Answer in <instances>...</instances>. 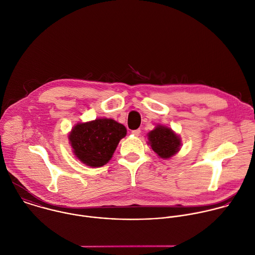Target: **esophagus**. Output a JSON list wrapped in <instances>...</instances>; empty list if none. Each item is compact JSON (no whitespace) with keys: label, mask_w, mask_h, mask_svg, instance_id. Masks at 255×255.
<instances>
[{"label":"esophagus","mask_w":255,"mask_h":255,"mask_svg":"<svg viewBox=\"0 0 255 255\" xmlns=\"http://www.w3.org/2000/svg\"><path fill=\"white\" fill-rule=\"evenodd\" d=\"M140 133H141V130H140V129H136V130H133V131H132V134H133L134 136H139Z\"/></svg>","instance_id":"34e87169"}]
</instances>
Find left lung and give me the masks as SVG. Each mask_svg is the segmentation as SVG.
<instances>
[{
    "mask_svg": "<svg viewBox=\"0 0 255 255\" xmlns=\"http://www.w3.org/2000/svg\"><path fill=\"white\" fill-rule=\"evenodd\" d=\"M149 144L153 151L163 159H169L180 151L181 138L166 126L157 125L148 134Z\"/></svg>",
    "mask_w": 255,
    "mask_h": 255,
    "instance_id": "obj_1",
    "label": "left lung"
}]
</instances>
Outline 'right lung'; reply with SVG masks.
<instances>
[{"instance_id": "add662e5", "label": "right lung", "mask_w": 255, "mask_h": 255, "mask_svg": "<svg viewBox=\"0 0 255 255\" xmlns=\"http://www.w3.org/2000/svg\"><path fill=\"white\" fill-rule=\"evenodd\" d=\"M124 125L101 118L77 123L69 133V143L77 159L92 168L104 166L112 158L120 140L126 136Z\"/></svg>"}]
</instances>
